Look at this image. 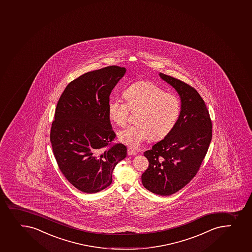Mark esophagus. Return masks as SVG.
Returning a JSON list of instances; mask_svg holds the SVG:
<instances>
[{"label":"esophagus","instance_id":"34e87169","mask_svg":"<svg viewBox=\"0 0 252 252\" xmlns=\"http://www.w3.org/2000/svg\"><path fill=\"white\" fill-rule=\"evenodd\" d=\"M136 152L135 151H132V150H130V149H128L127 150V155L129 156H135L136 155Z\"/></svg>","mask_w":252,"mask_h":252}]
</instances>
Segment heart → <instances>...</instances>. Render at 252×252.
Listing matches in <instances>:
<instances>
[{
    "mask_svg": "<svg viewBox=\"0 0 252 252\" xmlns=\"http://www.w3.org/2000/svg\"><path fill=\"white\" fill-rule=\"evenodd\" d=\"M126 103L112 98L108 103V115L115 124L123 126L127 122L129 110L139 111L135 122L118 132V140L131 149H139L151 137L161 139L169 134L176 124L181 101L172 93H165L151 81L133 83L123 94Z\"/></svg>",
    "mask_w": 252,
    "mask_h": 252,
    "instance_id": "obj_1",
    "label": "heart"
}]
</instances>
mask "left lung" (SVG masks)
<instances>
[{"mask_svg": "<svg viewBox=\"0 0 252 252\" xmlns=\"http://www.w3.org/2000/svg\"><path fill=\"white\" fill-rule=\"evenodd\" d=\"M181 101L180 114L173 130L144 153L148 169L141 180L149 191L169 196L188 185L199 169L212 140V122L205 102L187 83L159 73Z\"/></svg>", "mask_w": 252, "mask_h": 252, "instance_id": "obj_1", "label": "left lung"}]
</instances>
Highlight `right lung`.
Returning a JSON list of instances; mask_svg holds the SVG:
<instances>
[{
    "instance_id": "right-lung-1",
    "label": "right lung",
    "mask_w": 252,
    "mask_h": 252,
    "mask_svg": "<svg viewBox=\"0 0 252 252\" xmlns=\"http://www.w3.org/2000/svg\"><path fill=\"white\" fill-rule=\"evenodd\" d=\"M126 67L109 66L72 81L55 109L50 141L58 165L76 189L95 193L108 187L117 163L127 149L112 141L108 115L110 94L124 77Z\"/></svg>"
}]
</instances>
